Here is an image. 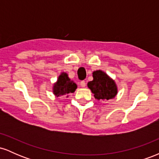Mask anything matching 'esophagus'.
Here are the masks:
<instances>
[{
	"mask_svg": "<svg viewBox=\"0 0 159 159\" xmlns=\"http://www.w3.org/2000/svg\"><path fill=\"white\" fill-rule=\"evenodd\" d=\"M80 84H81V87H85L86 86V82L84 81H81V83H80Z\"/></svg>",
	"mask_w": 159,
	"mask_h": 159,
	"instance_id": "34e87169",
	"label": "esophagus"
}]
</instances>
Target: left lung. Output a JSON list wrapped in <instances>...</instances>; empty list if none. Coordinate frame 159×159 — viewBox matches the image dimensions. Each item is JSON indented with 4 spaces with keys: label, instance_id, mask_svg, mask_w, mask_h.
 <instances>
[{
    "label": "left lung",
    "instance_id": "obj_1",
    "mask_svg": "<svg viewBox=\"0 0 159 159\" xmlns=\"http://www.w3.org/2000/svg\"><path fill=\"white\" fill-rule=\"evenodd\" d=\"M93 80L87 84V87L97 100H109L117 94V87L112 78L102 70L93 72Z\"/></svg>",
    "mask_w": 159,
    "mask_h": 159
}]
</instances>
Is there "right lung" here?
Instances as JSON below:
<instances>
[{
  "label": "right lung",
  "instance_id": "add662e5",
  "mask_svg": "<svg viewBox=\"0 0 159 159\" xmlns=\"http://www.w3.org/2000/svg\"><path fill=\"white\" fill-rule=\"evenodd\" d=\"M77 88L76 84L71 81L66 72H62L58 77L57 81L53 86V93L55 96H64V95L74 93ZM68 97V96H66Z\"/></svg>",
  "mask_w": 159,
  "mask_h": 159
}]
</instances>
